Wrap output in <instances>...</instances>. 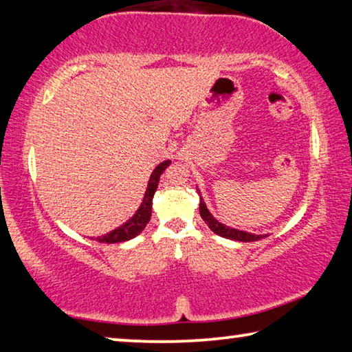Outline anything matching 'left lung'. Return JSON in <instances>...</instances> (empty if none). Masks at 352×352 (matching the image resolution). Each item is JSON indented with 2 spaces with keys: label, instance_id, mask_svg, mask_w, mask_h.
<instances>
[{
  "label": "left lung",
  "instance_id": "1",
  "mask_svg": "<svg viewBox=\"0 0 352 352\" xmlns=\"http://www.w3.org/2000/svg\"><path fill=\"white\" fill-rule=\"evenodd\" d=\"M200 216H201V219L205 220L206 225L210 226L211 231H214V233L219 234V236L226 237V239L241 241V242H253V241H259V239H262V237H264L262 234L245 233V231L230 228V226L220 223L219 220H216L211 216V212L208 211V208H206V205L204 204V200H201V199H200Z\"/></svg>",
  "mask_w": 352,
  "mask_h": 352
}]
</instances>
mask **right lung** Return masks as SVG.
<instances>
[{
	"label": "right lung",
	"mask_w": 352,
	"mask_h": 352,
	"mask_svg": "<svg viewBox=\"0 0 352 352\" xmlns=\"http://www.w3.org/2000/svg\"><path fill=\"white\" fill-rule=\"evenodd\" d=\"M169 160L168 162H163L162 164H158L157 168L153 169L151 180H148V186L146 190L144 200L140 206V210L135 212V216L129 220V222L124 223L119 228L110 231L109 234H105L102 237H96L98 242H105V243H116V242H124V241H130L133 239L135 236H138L142 230L146 228V225L151 220V214H152V199L155 190H157L158 182H160V175L163 174L164 169L169 166Z\"/></svg>",
	"instance_id": "right-lung-1"
}]
</instances>
